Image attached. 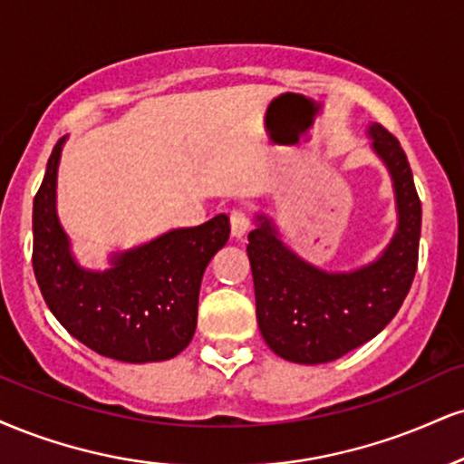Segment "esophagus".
I'll list each match as a JSON object with an SVG mask.
<instances>
[{
  "label": "esophagus",
  "mask_w": 464,
  "mask_h": 464,
  "mask_svg": "<svg viewBox=\"0 0 464 464\" xmlns=\"http://www.w3.org/2000/svg\"><path fill=\"white\" fill-rule=\"evenodd\" d=\"M250 222H248V216L246 211H244L242 208H236L231 211V233L233 237H244L246 236Z\"/></svg>",
  "instance_id": "obj_1"
}]
</instances>
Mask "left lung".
I'll list each match as a JSON object with an SVG mask.
<instances>
[{
	"label": "left lung",
	"mask_w": 464,
	"mask_h": 464,
	"mask_svg": "<svg viewBox=\"0 0 464 464\" xmlns=\"http://www.w3.org/2000/svg\"><path fill=\"white\" fill-rule=\"evenodd\" d=\"M372 150L393 183L398 227L370 264L348 272L322 270L295 255L270 216L256 214L248 233L256 324L281 359L303 365L331 362L376 337L393 320L417 270L421 203L398 138L367 125Z\"/></svg>",
	"instance_id": "8db88e82"
}]
</instances>
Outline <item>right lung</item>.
<instances>
[{"label":"right lung","instance_id":"1","mask_svg":"<svg viewBox=\"0 0 464 464\" xmlns=\"http://www.w3.org/2000/svg\"><path fill=\"white\" fill-rule=\"evenodd\" d=\"M66 138L47 161L34 197V275L44 303L72 337L97 354L122 362L169 361L197 331L205 267L227 244L228 218L170 228L122 253L110 267L91 270L75 259L55 209L58 166Z\"/></svg>","mask_w":464,"mask_h":464}]
</instances>
